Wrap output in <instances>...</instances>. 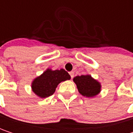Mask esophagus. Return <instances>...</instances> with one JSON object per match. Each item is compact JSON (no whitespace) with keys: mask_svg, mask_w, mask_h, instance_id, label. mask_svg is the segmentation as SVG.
<instances>
[{"mask_svg":"<svg viewBox=\"0 0 133 133\" xmlns=\"http://www.w3.org/2000/svg\"><path fill=\"white\" fill-rule=\"evenodd\" d=\"M69 75L71 76V78H73V77H74V72L73 71H71V72H69Z\"/></svg>","mask_w":133,"mask_h":133,"instance_id":"34e87169","label":"esophagus"}]
</instances>
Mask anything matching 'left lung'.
Masks as SVG:
<instances>
[{
    "mask_svg": "<svg viewBox=\"0 0 133 133\" xmlns=\"http://www.w3.org/2000/svg\"><path fill=\"white\" fill-rule=\"evenodd\" d=\"M73 81L76 84L79 93L83 96L93 97L100 92V83L92 78L91 75L76 76L73 78Z\"/></svg>",
    "mask_w": 133,
    "mask_h": 133,
    "instance_id": "1",
    "label": "left lung"
}]
</instances>
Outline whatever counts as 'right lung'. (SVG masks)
<instances>
[{
  "instance_id": "obj_1",
  "label": "right lung",
  "mask_w": 133,
  "mask_h": 133,
  "mask_svg": "<svg viewBox=\"0 0 133 133\" xmlns=\"http://www.w3.org/2000/svg\"><path fill=\"white\" fill-rule=\"evenodd\" d=\"M71 78L69 74L64 69H47L41 75L36 78L32 84L33 92L41 98H47L55 92L58 85Z\"/></svg>"
}]
</instances>
